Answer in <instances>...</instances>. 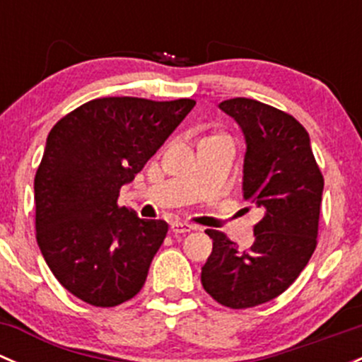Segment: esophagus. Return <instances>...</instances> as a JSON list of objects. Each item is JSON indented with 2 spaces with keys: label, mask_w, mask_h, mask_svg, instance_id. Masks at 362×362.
<instances>
[{
  "label": "esophagus",
  "mask_w": 362,
  "mask_h": 362,
  "mask_svg": "<svg viewBox=\"0 0 362 362\" xmlns=\"http://www.w3.org/2000/svg\"><path fill=\"white\" fill-rule=\"evenodd\" d=\"M170 228H171V231L175 233V235H178V233L192 231V229H196V226L187 224V222H171Z\"/></svg>",
  "instance_id": "obj_1"
}]
</instances>
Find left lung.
I'll return each instance as SVG.
<instances>
[{"mask_svg":"<svg viewBox=\"0 0 362 362\" xmlns=\"http://www.w3.org/2000/svg\"><path fill=\"white\" fill-rule=\"evenodd\" d=\"M245 136L243 199L264 217L254 243L240 250L208 229L214 249L202 268L208 294L229 308H250L280 296L308 264L317 245L324 178L305 127L289 113L249 98L218 105Z\"/></svg>","mask_w":362,"mask_h":362,"instance_id":"1","label":"left lung"}]
</instances>
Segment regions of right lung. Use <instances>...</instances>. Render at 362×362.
<instances>
[{
	"instance_id": "1",
	"label": "right lung",
	"mask_w": 362,
	"mask_h": 362,
	"mask_svg": "<svg viewBox=\"0 0 362 362\" xmlns=\"http://www.w3.org/2000/svg\"><path fill=\"white\" fill-rule=\"evenodd\" d=\"M194 100L98 98L59 120L35 177L36 240L61 286L94 306L140 293L168 224L119 206Z\"/></svg>"
}]
</instances>
